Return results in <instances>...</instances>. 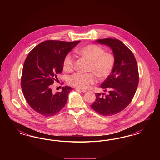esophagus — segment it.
Instances as JSON below:
<instances>
[{"label": "esophagus", "instance_id": "esophagus-1", "mask_svg": "<svg viewBox=\"0 0 160 160\" xmlns=\"http://www.w3.org/2000/svg\"><path fill=\"white\" fill-rule=\"evenodd\" d=\"M76 90L77 91L82 92H86L87 91L86 90H83V89H78V88H76Z\"/></svg>", "mask_w": 160, "mask_h": 160}]
</instances>
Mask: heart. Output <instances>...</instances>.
<instances>
[{
	"mask_svg": "<svg viewBox=\"0 0 160 160\" xmlns=\"http://www.w3.org/2000/svg\"><path fill=\"white\" fill-rule=\"evenodd\" d=\"M76 52L81 57L89 61L88 71H92L100 78H105L113 71L115 65L114 54L105 52L101 47L96 44H89L77 49ZM75 65V59L71 54H67L63 61V68L66 72L71 71ZM92 72L82 74L77 72L69 78V83L81 89H88L96 82Z\"/></svg>",
	"mask_w": 160,
	"mask_h": 160,
	"instance_id": "heart-1",
	"label": "heart"
}]
</instances>
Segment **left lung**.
I'll return each mask as SVG.
<instances>
[{"label":"left lung","instance_id":"1","mask_svg":"<svg viewBox=\"0 0 160 160\" xmlns=\"http://www.w3.org/2000/svg\"><path fill=\"white\" fill-rule=\"evenodd\" d=\"M96 42L110 47L115 57L113 71L101 85L107 93H96L95 101L91 106L99 114L108 116L129 105L138 84V70L132 52L120 40L105 38Z\"/></svg>","mask_w":160,"mask_h":160}]
</instances>
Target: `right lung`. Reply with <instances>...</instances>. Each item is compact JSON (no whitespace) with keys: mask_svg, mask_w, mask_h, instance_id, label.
<instances>
[{"mask_svg":"<svg viewBox=\"0 0 160 160\" xmlns=\"http://www.w3.org/2000/svg\"><path fill=\"white\" fill-rule=\"evenodd\" d=\"M80 42L48 40L28 54L23 65L21 86L27 102L39 114L54 116L65 106L72 88L62 87V92L53 94L50 85L63 71L64 57Z\"/></svg>","mask_w":160,"mask_h":160,"instance_id":"right-lung-1","label":"right lung"}]
</instances>
